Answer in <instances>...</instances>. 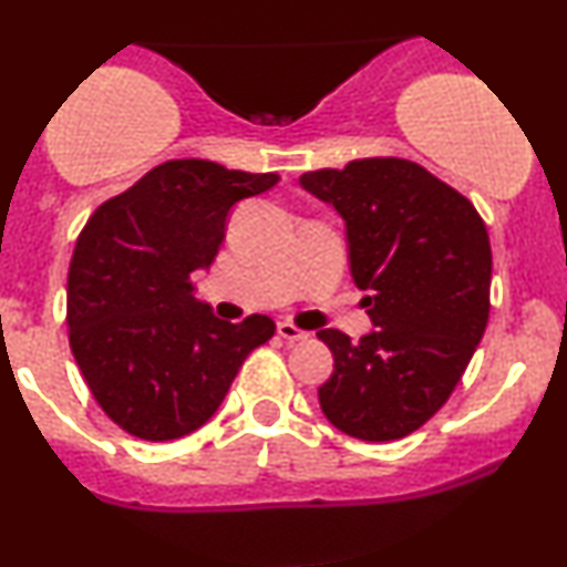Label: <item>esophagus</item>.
Masks as SVG:
<instances>
[{
    "instance_id": "1",
    "label": "esophagus",
    "mask_w": 567,
    "mask_h": 567,
    "mask_svg": "<svg viewBox=\"0 0 567 567\" xmlns=\"http://www.w3.org/2000/svg\"><path fill=\"white\" fill-rule=\"evenodd\" d=\"M277 333H279V338H285V341H306V338H309L306 330L296 328V324L288 322V320L277 322Z\"/></svg>"
}]
</instances>
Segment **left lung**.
I'll list each match as a JSON object with an SVG mask.
<instances>
[{
  "instance_id": "left-lung-1",
  "label": "left lung",
  "mask_w": 567,
  "mask_h": 567,
  "mask_svg": "<svg viewBox=\"0 0 567 567\" xmlns=\"http://www.w3.org/2000/svg\"><path fill=\"white\" fill-rule=\"evenodd\" d=\"M301 186L347 220L349 264L375 330H320L324 419L365 442L421 429L453 394L491 315V239L464 194L400 157L311 171Z\"/></svg>"
}]
</instances>
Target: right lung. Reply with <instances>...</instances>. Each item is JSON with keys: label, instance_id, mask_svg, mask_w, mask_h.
<instances>
[{"label": "right lung", "instance_id": "right-lung-1", "mask_svg": "<svg viewBox=\"0 0 567 567\" xmlns=\"http://www.w3.org/2000/svg\"><path fill=\"white\" fill-rule=\"evenodd\" d=\"M277 173L210 159L162 162L87 218L66 288L69 343L90 394L127 434L167 442L216 413L245 357L275 336L266 315L218 320L192 296L239 199Z\"/></svg>", "mask_w": 567, "mask_h": 567}]
</instances>
